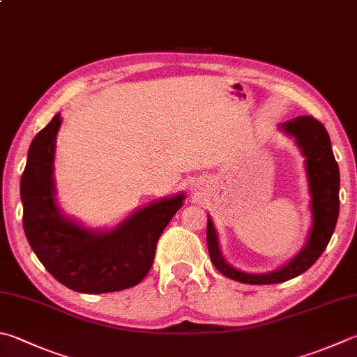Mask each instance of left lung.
Instances as JSON below:
<instances>
[{
  "label": "left lung",
  "mask_w": 357,
  "mask_h": 357,
  "mask_svg": "<svg viewBox=\"0 0 357 357\" xmlns=\"http://www.w3.org/2000/svg\"><path fill=\"white\" fill-rule=\"evenodd\" d=\"M280 129L295 138L301 153L306 157L312 227L306 245L287 264L268 273H245L231 267L222 257L216 228L208 216L206 245L211 262L222 275L239 283L277 284L298 277L324 253L337 224L340 176L325 126L312 116H297L281 124Z\"/></svg>",
  "instance_id": "obj_1"
}]
</instances>
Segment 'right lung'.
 Segmentation results:
<instances>
[{
  "mask_svg": "<svg viewBox=\"0 0 357 357\" xmlns=\"http://www.w3.org/2000/svg\"><path fill=\"white\" fill-rule=\"evenodd\" d=\"M60 113L32 139L20 181L23 228L29 245L54 278L71 291L105 294L137 286L151 271L157 242L185 194L161 199L109 231L65 218L54 197L52 161Z\"/></svg>",
  "mask_w": 357,
  "mask_h": 357,
  "instance_id": "obj_1",
  "label": "right lung"
}]
</instances>
